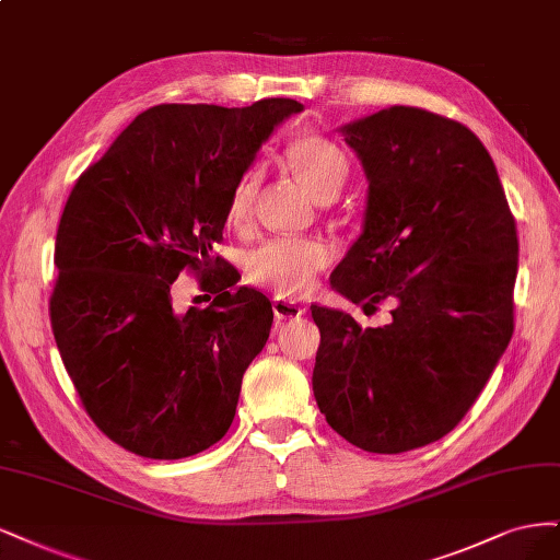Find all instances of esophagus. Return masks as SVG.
Segmentation results:
<instances>
[{
	"label": "esophagus",
	"mask_w": 560,
	"mask_h": 560,
	"mask_svg": "<svg viewBox=\"0 0 560 560\" xmlns=\"http://www.w3.org/2000/svg\"><path fill=\"white\" fill-rule=\"evenodd\" d=\"M272 310H275V316H277L279 320L298 318V316H302V314L306 312L300 302L285 300V298H275V300H272Z\"/></svg>",
	"instance_id": "obj_1"
}]
</instances>
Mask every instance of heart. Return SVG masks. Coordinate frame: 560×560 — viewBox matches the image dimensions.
<instances>
[{
    "mask_svg": "<svg viewBox=\"0 0 560 560\" xmlns=\"http://www.w3.org/2000/svg\"><path fill=\"white\" fill-rule=\"evenodd\" d=\"M288 162L323 202L332 200L349 178L347 155L323 137H300L293 141L288 149ZM258 184L260 172L248 170L234 186L228 205V219L232 225L244 228L250 221ZM330 260L332 250L320 240L272 237L250 250L246 258V275L254 283L283 298H298L310 291Z\"/></svg>",
    "mask_w": 560,
    "mask_h": 560,
    "instance_id": "heart-1",
    "label": "heart"
}]
</instances>
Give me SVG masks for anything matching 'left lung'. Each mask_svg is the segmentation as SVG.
Masks as SVG:
<instances>
[{"label": "left lung", "mask_w": 560, "mask_h": 560, "mask_svg": "<svg viewBox=\"0 0 560 560\" xmlns=\"http://www.w3.org/2000/svg\"><path fill=\"white\" fill-rule=\"evenodd\" d=\"M368 178L363 232L330 283L393 323L360 328L312 306L320 330L314 398L370 454H402L454 430L514 330L518 240L493 158L472 130L417 106L339 128Z\"/></svg>", "instance_id": "1"}]
</instances>
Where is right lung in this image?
Here are the masks:
<instances>
[{
  "instance_id": "right-lung-1",
  "label": "right lung",
  "mask_w": 560,
  "mask_h": 560,
  "mask_svg": "<svg viewBox=\"0 0 560 560\" xmlns=\"http://www.w3.org/2000/svg\"><path fill=\"white\" fill-rule=\"evenodd\" d=\"M295 100L242 109L158 104L85 170L56 237L50 326L67 374L106 438L143 458L176 460L219 442L242 376L272 328V304L213 258L230 195ZM184 266L214 295L178 315Z\"/></svg>"
}]
</instances>
